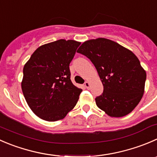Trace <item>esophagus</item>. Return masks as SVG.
<instances>
[{
	"label": "esophagus",
	"mask_w": 157,
	"mask_h": 157,
	"mask_svg": "<svg viewBox=\"0 0 157 157\" xmlns=\"http://www.w3.org/2000/svg\"><path fill=\"white\" fill-rule=\"evenodd\" d=\"M84 86H85V87L86 88V89H89L90 88V83L88 81H86L84 83Z\"/></svg>",
	"instance_id": "1"
}]
</instances>
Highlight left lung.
<instances>
[{"label": "left lung", "mask_w": 157, "mask_h": 157, "mask_svg": "<svg viewBox=\"0 0 157 157\" xmlns=\"http://www.w3.org/2000/svg\"><path fill=\"white\" fill-rule=\"evenodd\" d=\"M77 52L91 60L103 83V94L95 99L97 106L112 117L131 113L142 99L147 78L137 57L106 38L86 40Z\"/></svg>", "instance_id": "1"}]
</instances>
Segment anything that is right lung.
I'll return each mask as SVG.
<instances>
[{"mask_svg":"<svg viewBox=\"0 0 157 157\" xmlns=\"http://www.w3.org/2000/svg\"><path fill=\"white\" fill-rule=\"evenodd\" d=\"M80 42L60 40L39 47L23 70L21 89L40 119L57 121L74 109L82 92L71 80L70 63Z\"/></svg>","mask_w":157,"mask_h":157,"instance_id":"add662e5","label":"right lung"}]
</instances>
